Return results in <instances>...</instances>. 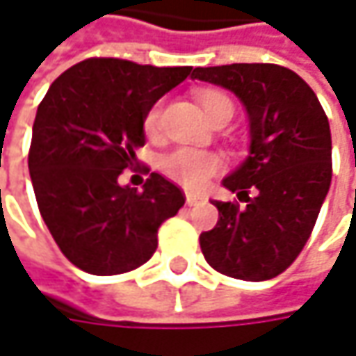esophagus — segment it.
<instances>
[{
	"mask_svg": "<svg viewBox=\"0 0 356 356\" xmlns=\"http://www.w3.org/2000/svg\"><path fill=\"white\" fill-rule=\"evenodd\" d=\"M202 197H197V195H191V193H187V197H185V204L187 206H195L197 202H200Z\"/></svg>",
	"mask_w": 356,
	"mask_h": 356,
	"instance_id": "34e87169",
	"label": "esophagus"
}]
</instances>
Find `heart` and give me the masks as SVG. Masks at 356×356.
<instances>
[{"label": "heart", "mask_w": 356, "mask_h": 356, "mask_svg": "<svg viewBox=\"0 0 356 356\" xmlns=\"http://www.w3.org/2000/svg\"><path fill=\"white\" fill-rule=\"evenodd\" d=\"M197 103L208 119L218 115L220 111H229L233 115V103L227 95L218 90H200ZM161 125V105H154L144 117V131L146 136H156ZM161 169L167 177L177 181L189 189H200L206 185V181L220 169V159L212 152L193 150V148H177L163 156Z\"/></svg>", "instance_id": "obj_1"}]
</instances>
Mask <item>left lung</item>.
<instances>
[{
    "mask_svg": "<svg viewBox=\"0 0 356 356\" xmlns=\"http://www.w3.org/2000/svg\"><path fill=\"white\" fill-rule=\"evenodd\" d=\"M191 80L231 90L249 119L248 156L222 179L245 206L212 200L218 222L200 235L202 253L225 276L270 280L305 248L327 195L332 181L327 117L309 84L282 65L195 67Z\"/></svg>",
    "mask_w": 356,
    "mask_h": 356,
    "instance_id": "8db88e82",
    "label": "left lung"
}]
</instances>
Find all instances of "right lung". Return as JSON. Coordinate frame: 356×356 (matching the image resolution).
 I'll return each instance as SVG.
<instances>
[{
  "label": "right lung",
  "instance_id": "right-lung-1",
  "mask_svg": "<svg viewBox=\"0 0 356 356\" xmlns=\"http://www.w3.org/2000/svg\"><path fill=\"white\" fill-rule=\"evenodd\" d=\"M189 74L191 65L92 57L63 72L40 101L31 181L49 233L80 270L113 276L140 268L156 251L159 227L185 204L159 173L142 191L121 185L119 175L146 144V113Z\"/></svg>",
  "mask_w": 356,
  "mask_h": 356
}]
</instances>
